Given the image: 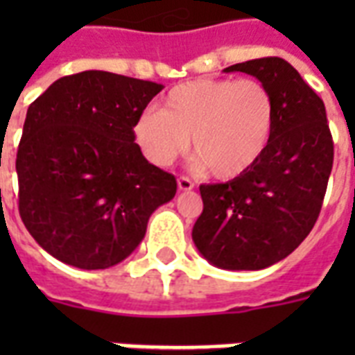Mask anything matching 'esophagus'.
Returning <instances> with one entry per match:
<instances>
[{
  "mask_svg": "<svg viewBox=\"0 0 355 355\" xmlns=\"http://www.w3.org/2000/svg\"><path fill=\"white\" fill-rule=\"evenodd\" d=\"M177 182H178V189H180V191H189V189H193V182H191L188 177H180Z\"/></svg>",
  "mask_w": 355,
  "mask_h": 355,
  "instance_id": "obj_1",
  "label": "esophagus"
}]
</instances>
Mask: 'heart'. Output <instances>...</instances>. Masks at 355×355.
Instances as JSON below:
<instances>
[{"mask_svg": "<svg viewBox=\"0 0 355 355\" xmlns=\"http://www.w3.org/2000/svg\"><path fill=\"white\" fill-rule=\"evenodd\" d=\"M275 99L256 79H199L173 88L164 108L132 127L155 166H169L193 141V155L216 178L241 177L263 156L275 130Z\"/></svg>", "mask_w": 355, "mask_h": 355, "instance_id": "1", "label": "heart"}]
</instances>
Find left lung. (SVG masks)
I'll use <instances>...</instances> for the list:
<instances>
[{
	"label": "left lung",
	"instance_id": "8db88e82",
	"mask_svg": "<svg viewBox=\"0 0 355 355\" xmlns=\"http://www.w3.org/2000/svg\"><path fill=\"white\" fill-rule=\"evenodd\" d=\"M256 77L275 99V130L252 169L225 184H202L195 247L211 265L259 270L287 258L322 208L334 166L324 103L291 64L254 58L225 68Z\"/></svg>",
	"mask_w": 355,
	"mask_h": 355
}]
</instances>
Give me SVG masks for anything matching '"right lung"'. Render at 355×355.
<instances>
[{
  "label": "right lung",
  "mask_w": 355,
  "mask_h": 355,
  "mask_svg": "<svg viewBox=\"0 0 355 355\" xmlns=\"http://www.w3.org/2000/svg\"><path fill=\"white\" fill-rule=\"evenodd\" d=\"M164 86L110 71L55 80L31 103L16 155L18 208L35 241L79 269L128 258L150 214L177 193L145 160L132 127Z\"/></svg>",
  "instance_id": "1"
}]
</instances>
